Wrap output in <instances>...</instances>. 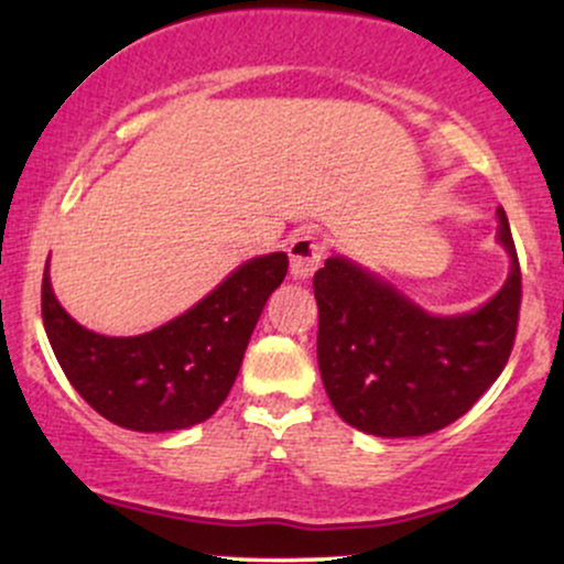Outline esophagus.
Listing matches in <instances>:
<instances>
[{
	"label": "esophagus",
	"instance_id": "esophagus-1",
	"mask_svg": "<svg viewBox=\"0 0 564 564\" xmlns=\"http://www.w3.org/2000/svg\"><path fill=\"white\" fill-rule=\"evenodd\" d=\"M289 260H291V278L294 281H307L310 275L318 270L323 260V246L315 236L302 232L289 243Z\"/></svg>",
	"mask_w": 564,
	"mask_h": 564
}]
</instances>
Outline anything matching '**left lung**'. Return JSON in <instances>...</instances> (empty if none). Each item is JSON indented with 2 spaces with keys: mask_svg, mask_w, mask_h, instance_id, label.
Returning <instances> with one entry per match:
<instances>
[{
  "mask_svg": "<svg viewBox=\"0 0 564 564\" xmlns=\"http://www.w3.org/2000/svg\"><path fill=\"white\" fill-rule=\"evenodd\" d=\"M498 241L511 268L501 291L475 313L430 315L345 257L313 278L318 366L328 400L355 430L422 437L456 422L498 379L514 347L522 273L509 219Z\"/></svg>",
  "mask_w": 564,
  "mask_h": 564,
  "instance_id": "left-lung-1",
  "label": "left lung"
}]
</instances>
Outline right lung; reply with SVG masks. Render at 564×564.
I'll use <instances>...</instances> for the list:
<instances>
[{"mask_svg":"<svg viewBox=\"0 0 564 564\" xmlns=\"http://www.w3.org/2000/svg\"><path fill=\"white\" fill-rule=\"evenodd\" d=\"M289 270L283 251L232 270L187 313L140 336H102L76 323L42 278V321L74 390L108 422L134 432L200 424L223 405L264 302Z\"/></svg>","mask_w":564,"mask_h":564,"instance_id":"add662e5","label":"right lung"}]
</instances>
